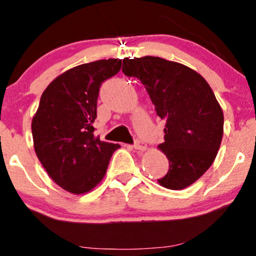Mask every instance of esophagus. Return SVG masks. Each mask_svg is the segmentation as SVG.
Masks as SVG:
<instances>
[{"label": "esophagus", "mask_w": 256, "mask_h": 256, "mask_svg": "<svg viewBox=\"0 0 256 256\" xmlns=\"http://www.w3.org/2000/svg\"><path fill=\"white\" fill-rule=\"evenodd\" d=\"M134 148L136 150H140V152H146L148 146H146V144L143 143V142H142V140H136V142H134Z\"/></svg>", "instance_id": "1"}]
</instances>
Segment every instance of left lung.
<instances>
[{"instance_id":"obj_1","label":"left lung","mask_w":256,"mask_h":256,"mask_svg":"<svg viewBox=\"0 0 256 256\" xmlns=\"http://www.w3.org/2000/svg\"><path fill=\"white\" fill-rule=\"evenodd\" d=\"M122 72L140 80L164 120L169 170L158 182L168 190H184L211 167L223 138L224 116L206 80L190 68L160 57L122 60Z\"/></svg>"}]
</instances>
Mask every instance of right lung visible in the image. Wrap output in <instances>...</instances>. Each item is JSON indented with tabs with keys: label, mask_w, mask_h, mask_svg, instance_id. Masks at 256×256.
Returning <instances> with one entry per match:
<instances>
[{
	"label": "right lung",
	"mask_w": 256,
	"mask_h": 256,
	"mask_svg": "<svg viewBox=\"0 0 256 256\" xmlns=\"http://www.w3.org/2000/svg\"><path fill=\"white\" fill-rule=\"evenodd\" d=\"M122 60H101L66 70L40 98L32 119L36 158L52 180L72 194L90 192L102 181L119 144L94 136L100 86L119 72Z\"/></svg>",
	"instance_id": "right-lung-1"
}]
</instances>
